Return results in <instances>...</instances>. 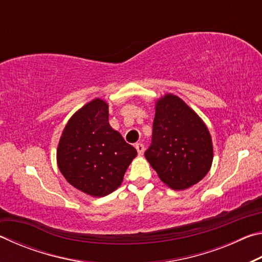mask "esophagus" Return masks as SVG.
Masks as SVG:
<instances>
[{
    "label": "esophagus",
    "mask_w": 262,
    "mask_h": 262,
    "mask_svg": "<svg viewBox=\"0 0 262 262\" xmlns=\"http://www.w3.org/2000/svg\"><path fill=\"white\" fill-rule=\"evenodd\" d=\"M135 148H136V151L139 155H143L144 152V145L142 143H136L135 144Z\"/></svg>",
    "instance_id": "1"
}]
</instances>
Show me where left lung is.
Listing matches in <instances>:
<instances>
[{
	"label": "left lung",
	"instance_id": "obj_1",
	"mask_svg": "<svg viewBox=\"0 0 262 262\" xmlns=\"http://www.w3.org/2000/svg\"><path fill=\"white\" fill-rule=\"evenodd\" d=\"M144 156L164 184L176 190L186 189L210 170L209 130L184 100L166 95L157 101L151 144Z\"/></svg>",
	"mask_w": 262,
	"mask_h": 262
}]
</instances>
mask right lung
<instances>
[{"mask_svg":"<svg viewBox=\"0 0 262 262\" xmlns=\"http://www.w3.org/2000/svg\"><path fill=\"white\" fill-rule=\"evenodd\" d=\"M137 151L108 123V106L94 99L77 111L57 147V165L70 185L92 196H105L121 185Z\"/></svg>","mask_w":262,"mask_h":262,"instance_id":"obj_1","label":"right lung"}]
</instances>
